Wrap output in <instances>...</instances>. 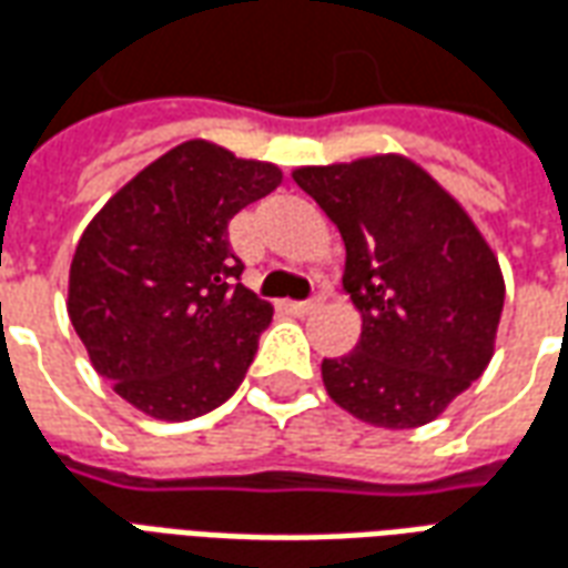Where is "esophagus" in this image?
Listing matches in <instances>:
<instances>
[{
    "label": "esophagus",
    "mask_w": 568,
    "mask_h": 568,
    "mask_svg": "<svg viewBox=\"0 0 568 568\" xmlns=\"http://www.w3.org/2000/svg\"><path fill=\"white\" fill-rule=\"evenodd\" d=\"M322 301L325 297H313V301H295V304H288V310L295 313V316H310V313H316L322 307Z\"/></svg>",
    "instance_id": "1"
}]
</instances>
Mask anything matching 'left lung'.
Masks as SVG:
<instances>
[{"label": "left lung", "instance_id": "8db88e82", "mask_svg": "<svg viewBox=\"0 0 568 568\" xmlns=\"http://www.w3.org/2000/svg\"><path fill=\"white\" fill-rule=\"evenodd\" d=\"M292 179L344 240V288L362 316L353 353L322 362L337 407L377 428L438 419L496 353L499 258L438 179L405 154L297 166Z\"/></svg>", "mask_w": 568, "mask_h": 568}]
</instances>
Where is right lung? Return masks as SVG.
Masks as SVG:
<instances>
[{
    "label": "right lung",
    "instance_id": "obj_1",
    "mask_svg": "<svg viewBox=\"0 0 568 568\" xmlns=\"http://www.w3.org/2000/svg\"><path fill=\"white\" fill-rule=\"evenodd\" d=\"M280 182L276 163L187 140L84 227L69 264V320L97 374L145 417H203L246 377L273 307L236 283L243 264L227 222Z\"/></svg>",
    "mask_w": 568,
    "mask_h": 568
}]
</instances>
